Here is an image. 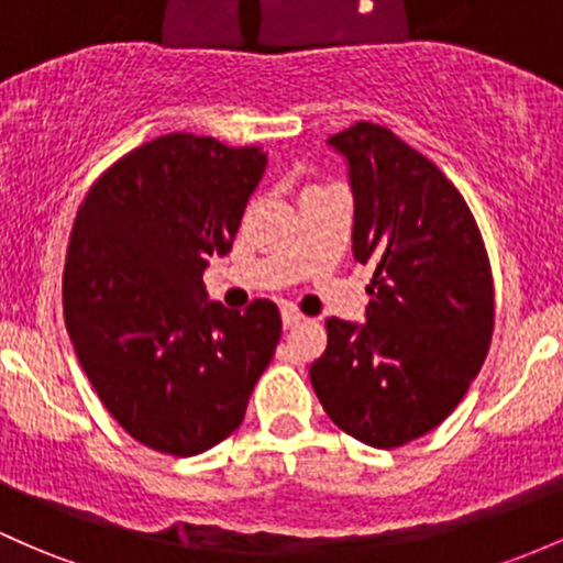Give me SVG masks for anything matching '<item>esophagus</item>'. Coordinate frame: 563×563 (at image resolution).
I'll return each mask as SVG.
<instances>
[{
    "label": "esophagus",
    "instance_id": "1",
    "mask_svg": "<svg viewBox=\"0 0 563 563\" xmlns=\"http://www.w3.org/2000/svg\"><path fill=\"white\" fill-rule=\"evenodd\" d=\"M303 322V317H300L295 308H282V324L284 328H295V324Z\"/></svg>",
    "mask_w": 563,
    "mask_h": 563
}]
</instances>
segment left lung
<instances>
[{"label": "left lung", "instance_id": "1", "mask_svg": "<svg viewBox=\"0 0 563 563\" xmlns=\"http://www.w3.org/2000/svg\"><path fill=\"white\" fill-rule=\"evenodd\" d=\"M328 144L354 196L352 252L373 268L365 322L328 319L308 376L343 432L395 449L434 429L470 389L494 330L486 246L445 174L373 123Z\"/></svg>", "mask_w": 563, "mask_h": 563}]
</instances>
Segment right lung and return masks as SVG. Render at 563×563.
<instances>
[{
	"label": "right lung",
	"instance_id": "obj_1",
	"mask_svg": "<svg viewBox=\"0 0 563 563\" xmlns=\"http://www.w3.org/2000/svg\"><path fill=\"white\" fill-rule=\"evenodd\" d=\"M265 166L263 147L158 136L107 168L77 211L66 330L96 395L147 449L196 456L225 440L276 352V303L231 311L203 284Z\"/></svg>",
	"mask_w": 563,
	"mask_h": 563
}]
</instances>
